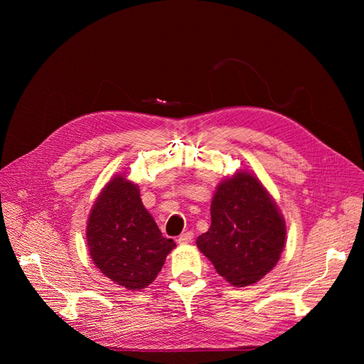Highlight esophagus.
I'll return each instance as SVG.
<instances>
[{
  "label": "esophagus",
  "instance_id": "1",
  "mask_svg": "<svg viewBox=\"0 0 364 364\" xmlns=\"http://www.w3.org/2000/svg\"><path fill=\"white\" fill-rule=\"evenodd\" d=\"M193 237H194V234L191 232V230H188V232H183V234L178 238V243H179V245H188V243H191V241H193Z\"/></svg>",
  "mask_w": 364,
  "mask_h": 364
}]
</instances>
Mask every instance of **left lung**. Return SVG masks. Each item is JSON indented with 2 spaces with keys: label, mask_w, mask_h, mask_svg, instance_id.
I'll list each match as a JSON object with an SVG mask.
<instances>
[{
  "label": "left lung",
  "mask_w": 364,
  "mask_h": 364,
  "mask_svg": "<svg viewBox=\"0 0 364 364\" xmlns=\"http://www.w3.org/2000/svg\"><path fill=\"white\" fill-rule=\"evenodd\" d=\"M196 243L220 277L246 287L277 266L285 223L261 182L243 171L220 183L211 202V228Z\"/></svg>",
  "instance_id": "8db88e82"
}]
</instances>
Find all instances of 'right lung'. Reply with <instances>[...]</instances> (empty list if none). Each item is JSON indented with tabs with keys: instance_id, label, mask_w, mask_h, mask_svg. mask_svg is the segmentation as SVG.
Wrapping results in <instances>:
<instances>
[{
	"instance_id": "add662e5",
	"label": "right lung",
	"mask_w": 364,
	"mask_h": 364,
	"mask_svg": "<svg viewBox=\"0 0 364 364\" xmlns=\"http://www.w3.org/2000/svg\"><path fill=\"white\" fill-rule=\"evenodd\" d=\"M87 247L95 266L129 290L155 281L176 246L162 237L139 197L138 185L117 176L98 196L87 220Z\"/></svg>"
}]
</instances>
